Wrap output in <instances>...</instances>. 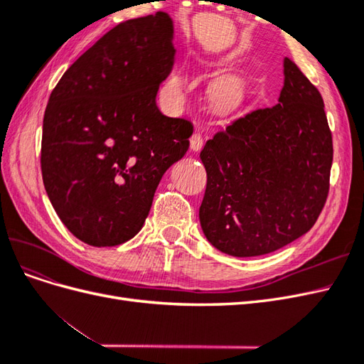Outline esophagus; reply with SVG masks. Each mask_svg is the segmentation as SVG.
<instances>
[{
  "mask_svg": "<svg viewBox=\"0 0 364 364\" xmlns=\"http://www.w3.org/2000/svg\"><path fill=\"white\" fill-rule=\"evenodd\" d=\"M190 147L193 151H199L203 147V136L200 134H193L190 138Z\"/></svg>",
  "mask_w": 364,
  "mask_h": 364,
  "instance_id": "34e87169",
  "label": "esophagus"
}]
</instances>
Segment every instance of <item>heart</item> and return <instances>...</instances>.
Returning a JSON list of instances; mask_svg holds the SVG:
<instances>
[{
    "label": "heart",
    "instance_id": "b5f03b06",
    "mask_svg": "<svg viewBox=\"0 0 364 364\" xmlns=\"http://www.w3.org/2000/svg\"><path fill=\"white\" fill-rule=\"evenodd\" d=\"M185 86H186V80L181 73H173L170 75V79L167 82V90L170 94H173V95L179 94L181 91L185 90ZM215 95L222 103L234 105L240 100V87L237 83L230 82V80L220 82L215 87Z\"/></svg>",
    "mask_w": 364,
    "mask_h": 364
}]
</instances>
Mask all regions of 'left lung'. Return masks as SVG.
Masks as SVG:
<instances>
[{
    "label": "left lung",
    "instance_id": "1",
    "mask_svg": "<svg viewBox=\"0 0 364 364\" xmlns=\"http://www.w3.org/2000/svg\"><path fill=\"white\" fill-rule=\"evenodd\" d=\"M199 218L206 240L232 257H258L313 228L329 191L333 136L321 92L284 59L278 105L258 107L208 139Z\"/></svg>",
    "mask_w": 364,
    "mask_h": 364
}]
</instances>
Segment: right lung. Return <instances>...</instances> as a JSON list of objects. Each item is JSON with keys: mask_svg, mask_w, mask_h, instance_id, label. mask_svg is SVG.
I'll list each match as a JSON object with an SVG mask.
<instances>
[{"mask_svg": "<svg viewBox=\"0 0 364 364\" xmlns=\"http://www.w3.org/2000/svg\"><path fill=\"white\" fill-rule=\"evenodd\" d=\"M173 21L118 24L65 71L43 114L41 168L62 223L106 247L144 225L164 173L183 158L193 124L156 106L174 63Z\"/></svg>", "mask_w": 364, "mask_h": 364, "instance_id": "right-lung-1", "label": "right lung"}]
</instances>
